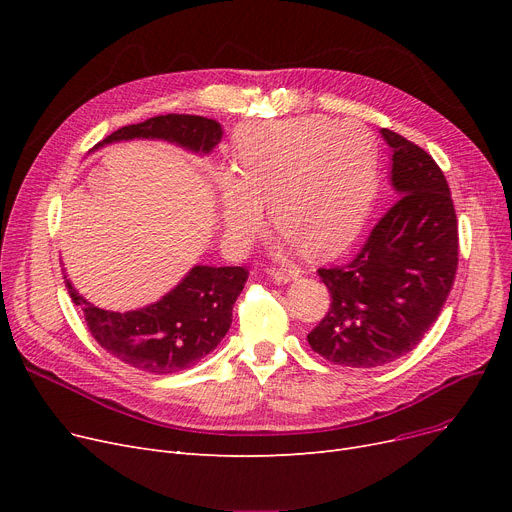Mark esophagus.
Listing matches in <instances>:
<instances>
[{"label": "esophagus", "instance_id": "esophagus-1", "mask_svg": "<svg viewBox=\"0 0 512 512\" xmlns=\"http://www.w3.org/2000/svg\"><path fill=\"white\" fill-rule=\"evenodd\" d=\"M299 274H301L299 267H272L270 270V276L276 284H286L294 278H299Z\"/></svg>", "mask_w": 512, "mask_h": 512}]
</instances>
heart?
<instances>
[{
	"label": "heart",
	"mask_w": 512,
	"mask_h": 512,
	"mask_svg": "<svg viewBox=\"0 0 512 512\" xmlns=\"http://www.w3.org/2000/svg\"><path fill=\"white\" fill-rule=\"evenodd\" d=\"M232 174H222L220 220L236 245L274 228L305 253L328 257L361 232L375 199L378 164L371 134L357 122L307 116L255 122L234 141Z\"/></svg>",
	"instance_id": "1"
}]
</instances>
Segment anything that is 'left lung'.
Returning <instances> with one entry per match:
<instances>
[{
  "label": "left lung",
  "instance_id": "8db88e82",
  "mask_svg": "<svg viewBox=\"0 0 512 512\" xmlns=\"http://www.w3.org/2000/svg\"><path fill=\"white\" fill-rule=\"evenodd\" d=\"M380 132L392 149L398 199L351 263L317 270L332 303L307 340L342 367H380L413 351L438 319L459 265V224L444 172L398 132Z\"/></svg>",
  "mask_w": 512,
  "mask_h": 512
}]
</instances>
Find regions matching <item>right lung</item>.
I'll return each mask as SVG.
<instances>
[{
  "label": "right lung",
  "mask_w": 512,
  "mask_h": 512,
  "mask_svg": "<svg viewBox=\"0 0 512 512\" xmlns=\"http://www.w3.org/2000/svg\"><path fill=\"white\" fill-rule=\"evenodd\" d=\"M222 126L188 114L155 116L130 124L95 145V149L132 139H161L193 153H211L222 141ZM66 278V276H64ZM245 267L195 265L166 297L126 313L89 303L70 280V299L85 313L87 328L101 348L118 361L147 373H176L209 355L232 324V307L245 288Z\"/></svg>",
  "instance_id": "obj_1"
}]
</instances>
